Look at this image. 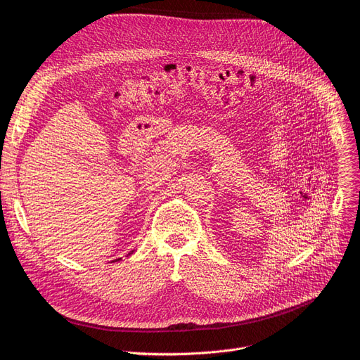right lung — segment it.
Returning a JSON list of instances; mask_svg holds the SVG:
<instances>
[{
	"label": "right lung",
	"instance_id": "right-lung-1",
	"mask_svg": "<svg viewBox=\"0 0 360 360\" xmlns=\"http://www.w3.org/2000/svg\"><path fill=\"white\" fill-rule=\"evenodd\" d=\"M131 252H133V251H131ZM131 252H130V254H131Z\"/></svg>",
	"mask_w": 360,
	"mask_h": 360
}]
</instances>
